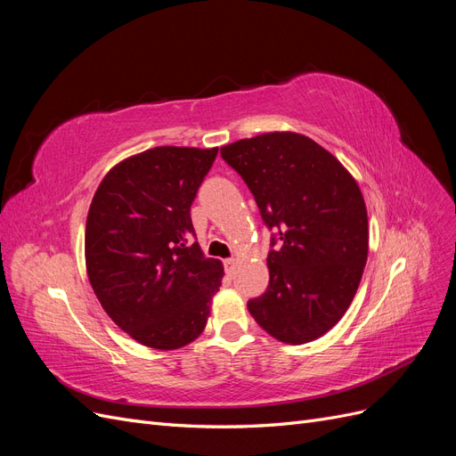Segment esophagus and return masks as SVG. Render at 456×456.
I'll use <instances>...</instances> for the list:
<instances>
[{
    "label": "esophagus",
    "instance_id": "34e87169",
    "mask_svg": "<svg viewBox=\"0 0 456 456\" xmlns=\"http://www.w3.org/2000/svg\"><path fill=\"white\" fill-rule=\"evenodd\" d=\"M236 265H238L236 258H226L224 260V268H226L228 273H233V270H236Z\"/></svg>",
    "mask_w": 456,
    "mask_h": 456
}]
</instances>
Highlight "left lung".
I'll return each instance as SVG.
<instances>
[{
	"mask_svg": "<svg viewBox=\"0 0 456 456\" xmlns=\"http://www.w3.org/2000/svg\"><path fill=\"white\" fill-rule=\"evenodd\" d=\"M273 232L270 283L247 302L255 322L287 344L325 335L346 314L369 251L362 190L342 163L298 133H266L220 148Z\"/></svg>",
	"mask_w": 456,
	"mask_h": 456,
	"instance_id": "obj_1",
	"label": "left lung"
}]
</instances>
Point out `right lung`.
Masks as SVG:
<instances>
[{
	"instance_id": "add662e5",
	"label": "right lung",
	"mask_w": 456,
	"mask_h": 456,
	"mask_svg": "<svg viewBox=\"0 0 456 456\" xmlns=\"http://www.w3.org/2000/svg\"><path fill=\"white\" fill-rule=\"evenodd\" d=\"M218 148L158 146L102 178L86 224L96 298L136 342L183 348L201 335L224 268L205 258L190 207Z\"/></svg>"
}]
</instances>
